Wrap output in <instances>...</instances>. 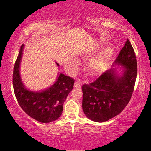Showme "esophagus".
<instances>
[{"label": "esophagus", "mask_w": 151, "mask_h": 151, "mask_svg": "<svg viewBox=\"0 0 151 151\" xmlns=\"http://www.w3.org/2000/svg\"><path fill=\"white\" fill-rule=\"evenodd\" d=\"M82 86V83L79 80H76L75 83V87L80 88Z\"/></svg>", "instance_id": "obj_1"}]
</instances>
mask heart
<instances>
[{
    "label": "heart",
    "mask_w": 151,
    "mask_h": 151,
    "mask_svg": "<svg viewBox=\"0 0 151 151\" xmlns=\"http://www.w3.org/2000/svg\"><path fill=\"white\" fill-rule=\"evenodd\" d=\"M113 54V48H106L94 57L88 63V70L91 75H97L106 69Z\"/></svg>",
    "instance_id": "heart-1"
}]
</instances>
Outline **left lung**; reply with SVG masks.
<instances>
[{"instance_id": "obj_1", "label": "left lung", "mask_w": 151, "mask_h": 151, "mask_svg": "<svg viewBox=\"0 0 151 151\" xmlns=\"http://www.w3.org/2000/svg\"><path fill=\"white\" fill-rule=\"evenodd\" d=\"M136 55L127 39L114 63L123 66L119 76L114 68L103 73L95 81L82 86L83 110L88 119L103 122L123 111L133 93L137 75Z\"/></svg>"}]
</instances>
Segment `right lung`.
<instances>
[{"label":"right lung","instance_id":"right-lung-1","mask_svg":"<svg viewBox=\"0 0 151 151\" xmlns=\"http://www.w3.org/2000/svg\"><path fill=\"white\" fill-rule=\"evenodd\" d=\"M23 47L24 45H22L12 75L15 96L20 106L29 116L45 123L54 121L62 114L63 103L72 91L75 80L60 73L54 85L47 90L39 93L27 90L22 83L19 72ZM57 65L58 66V63Z\"/></svg>","mask_w":151,"mask_h":151}]
</instances>
